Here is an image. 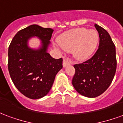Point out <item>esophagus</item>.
I'll return each instance as SVG.
<instances>
[{"instance_id":"obj_1","label":"esophagus","mask_w":123,"mask_h":123,"mask_svg":"<svg viewBox=\"0 0 123 123\" xmlns=\"http://www.w3.org/2000/svg\"><path fill=\"white\" fill-rule=\"evenodd\" d=\"M70 63H71V62H70V61L69 59L65 58V59H64V60H63V62H62L63 67H66L67 66H68V65L70 64Z\"/></svg>"}]
</instances>
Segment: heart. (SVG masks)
<instances>
[{
	"label": "heart",
	"mask_w": 123,
	"mask_h": 123,
	"mask_svg": "<svg viewBox=\"0 0 123 123\" xmlns=\"http://www.w3.org/2000/svg\"><path fill=\"white\" fill-rule=\"evenodd\" d=\"M99 35L95 30L76 28L62 33L58 39L59 45L56 48L60 51L73 52L78 61H84L92 55L98 45Z\"/></svg>",
	"instance_id": "1"
}]
</instances>
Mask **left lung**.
Segmentation results:
<instances>
[{
    "label": "left lung",
    "instance_id": "left-lung-1",
    "mask_svg": "<svg viewBox=\"0 0 123 123\" xmlns=\"http://www.w3.org/2000/svg\"><path fill=\"white\" fill-rule=\"evenodd\" d=\"M99 44L93 56L81 64L74 65L75 74L72 85L81 95L96 98L109 88L117 68L115 46L107 31L95 24Z\"/></svg>",
    "mask_w": 123,
    "mask_h": 123
}]
</instances>
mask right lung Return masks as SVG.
I'll return each mask as SVG.
<instances>
[{
  "instance_id": "obj_1",
  "label": "right lung",
  "mask_w": 123,
  "mask_h": 123,
  "mask_svg": "<svg viewBox=\"0 0 123 123\" xmlns=\"http://www.w3.org/2000/svg\"><path fill=\"white\" fill-rule=\"evenodd\" d=\"M53 30L33 24L19 31L8 48V71L12 82L25 97L37 99L51 90L55 76L62 68V59L47 53ZM37 37L42 45L37 49L28 46V41Z\"/></svg>"
}]
</instances>
